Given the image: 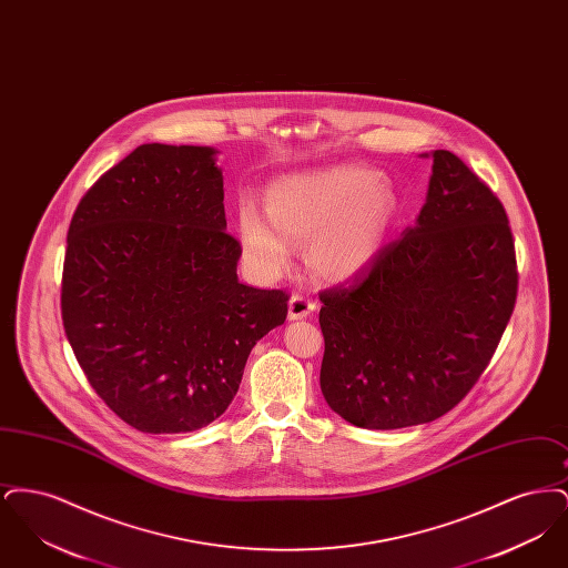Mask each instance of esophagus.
Returning <instances> with one entry per match:
<instances>
[{"instance_id": "esophagus-1", "label": "esophagus", "mask_w": 568, "mask_h": 568, "mask_svg": "<svg viewBox=\"0 0 568 568\" xmlns=\"http://www.w3.org/2000/svg\"><path fill=\"white\" fill-rule=\"evenodd\" d=\"M317 308L315 300L304 294H294L290 297V320H306Z\"/></svg>"}]
</instances>
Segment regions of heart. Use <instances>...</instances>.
Here are the masks:
<instances>
[{"mask_svg": "<svg viewBox=\"0 0 568 568\" xmlns=\"http://www.w3.org/2000/svg\"><path fill=\"white\" fill-rule=\"evenodd\" d=\"M398 216V195L377 170L334 165L292 174L268 190V211L253 200L239 209V232L248 264L260 274L290 266L294 243L325 281H349L383 251Z\"/></svg>", "mask_w": 568, "mask_h": 568, "instance_id": "obj_1", "label": "heart"}]
</instances>
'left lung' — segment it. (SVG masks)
I'll return each instance as SVG.
<instances>
[{
    "instance_id": "obj_1",
    "label": "left lung",
    "mask_w": 568,
    "mask_h": 568,
    "mask_svg": "<svg viewBox=\"0 0 568 568\" xmlns=\"http://www.w3.org/2000/svg\"><path fill=\"white\" fill-rule=\"evenodd\" d=\"M426 204L377 260L320 294L322 392L357 428L428 424L486 371L511 320L517 264L503 202L452 151H433Z\"/></svg>"
}]
</instances>
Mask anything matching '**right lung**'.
<instances>
[{"label":"right lung","mask_w":568,"mask_h":568,"mask_svg":"<svg viewBox=\"0 0 568 568\" xmlns=\"http://www.w3.org/2000/svg\"><path fill=\"white\" fill-rule=\"evenodd\" d=\"M211 146L142 144L82 195L61 278L65 336L91 387L135 430L191 433L234 400L283 290L239 281Z\"/></svg>","instance_id":"1"}]
</instances>
